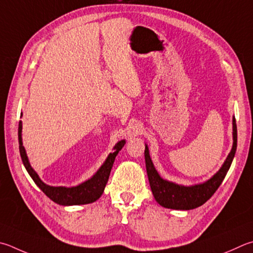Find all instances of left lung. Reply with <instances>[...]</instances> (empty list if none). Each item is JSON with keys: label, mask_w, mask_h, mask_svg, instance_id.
Here are the masks:
<instances>
[{"label": "left lung", "mask_w": 253, "mask_h": 253, "mask_svg": "<svg viewBox=\"0 0 253 253\" xmlns=\"http://www.w3.org/2000/svg\"><path fill=\"white\" fill-rule=\"evenodd\" d=\"M232 125L233 146L230 154H229L226 162L222 165V167L220 168V170L212 178H210L208 181L201 183V185L183 187L176 185V183L170 181L164 180L155 169L154 164L150 159L148 147L146 146L145 160L149 185L156 201L160 206L169 209L190 210L204 205L207 200H209L212 197L214 192L217 191L219 186L221 185L224 177H226L237 150V124L235 117H233Z\"/></svg>", "instance_id": "obj_1"}]
</instances>
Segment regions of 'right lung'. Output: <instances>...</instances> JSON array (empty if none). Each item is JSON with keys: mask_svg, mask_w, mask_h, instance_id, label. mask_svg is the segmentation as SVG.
Masks as SVG:
<instances>
[{"mask_svg": "<svg viewBox=\"0 0 253 253\" xmlns=\"http://www.w3.org/2000/svg\"><path fill=\"white\" fill-rule=\"evenodd\" d=\"M125 140H122L116 144L114 147L115 151L108 155L106 162L104 163L99 170L96 172L89 180L81 183L80 186L66 188V187H50L45 185V183L39 178L38 173H36L33 168L31 167L27 159V156L25 153L24 147L22 144V122L18 123V147H20V154L22 162L24 164L27 172L33 179L34 182L40 187L45 195H46L50 200L54 203L62 206H73V205H86L91 204L97 200L104 192L105 186L108 181L109 173H111L113 164L115 162L117 154L119 153L124 145H125Z\"/></svg>", "mask_w": 253, "mask_h": 253, "instance_id": "add662e5", "label": "right lung"}]
</instances>
